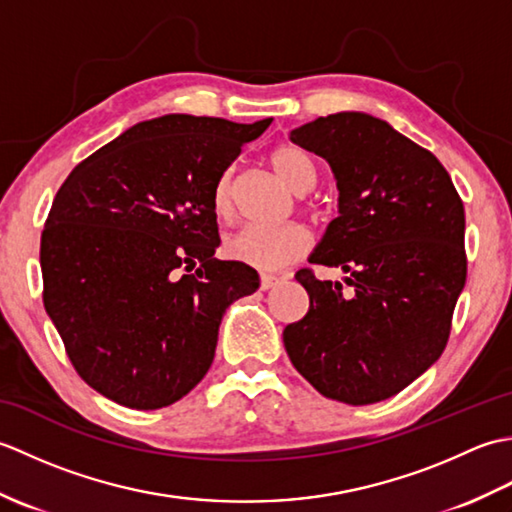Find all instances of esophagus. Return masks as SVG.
<instances>
[{"mask_svg":"<svg viewBox=\"0 0 512 512\" xmlns=\"http://www.w3.org/2000/svg\"><path fill=\"white\" fill-rule=\"evenodd\" d=\"M279 277H275V275H262V279H259V286H262V290H270V288H275V286H279Z\"/></svg>","mask_w":512,"mask_h":512,"instance_id":"obj_1","label":"esophagus"}]
</instances>
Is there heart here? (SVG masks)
I'll return each mask as SVG.
<instances>
[{
    "label": "heart",
    "mask_w": 512,
    "mask_h": 512,
    "mask_svg": "<svg viewBox=\"0 0 512 512\" xmlns=\"http://www.w3.org/2000/svg\"><path fill=\"white\" fill-rule=\"evenodd\" d=\"M270 165L277 178L297 193H308L319 180L317 162L306 149L297 145H279L270 154ZM213 211L220 220L235 215L231 173L217 180L213 189ZM312 246L310 233L301 224L284 226H246L226 242V253L239 264L257 270H279L297 262Z\"/></svg>",
    "instance_id": "heart-1"
}]
</instances>
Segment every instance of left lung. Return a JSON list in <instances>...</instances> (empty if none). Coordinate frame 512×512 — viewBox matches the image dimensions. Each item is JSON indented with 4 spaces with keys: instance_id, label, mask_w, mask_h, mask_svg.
<instances>
[{
    "instance_id": "1",
    "label": "left lung",
    "mask_w": 512,
    "mask_h": 512,
    "mask_svg": "<svg viewBox=\"0 0 512 512\" xmlns=\"http://www.w3.org/2000/svg\"><path fill=\"white\" fill-rule=\"evenodd\" d=\"M330 162L339 217L310 264L343 284L295 275L310 310L286 325L297 372L325 398L372 405L438 361L466 281L464 204L429 149L361 112L321 116L290 134Z\"/></svg>"
}]
</instances>
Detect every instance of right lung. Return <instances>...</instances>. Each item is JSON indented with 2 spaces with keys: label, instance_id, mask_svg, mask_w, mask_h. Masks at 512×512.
<instances>
[{
  "label": "right lung",
  "instance_id": "add662e5",
  "mask_svg": "<svg viewBox=\"0 0 512 512\" xmlns=\"http://www.w3.org/2000/svg\"><path fill=\"white\" fill-rule=\"evenodd\" d=\"M270 125L167 114L72 169L41 233L43 306L85 383L160 409L209 372L222 314L259 275L220 262L213 189Z\"/></svg>",
  "mask_w": 512,
  "mask_h": 512
}]
</instances>
